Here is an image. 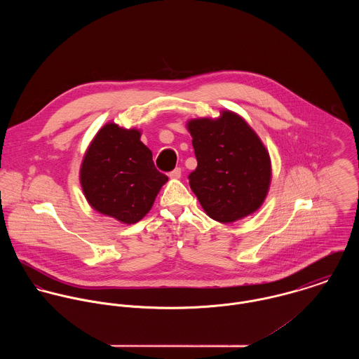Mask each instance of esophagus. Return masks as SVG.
<instances>
[{"label":"esophagus","mask_w":359,"mask_h":359,"mask_svg":"<svg viewBox=\"0 0 359 359\" xmlns=\"http://www.w3.org/2000/svg\"><path fill=\"white\" fill-rule=\"evenodd\" d=\"M181 174H182L181 168H175V170H172L168 175H170L171 180H180V178H181Z\"/></svg>","instance_id":"obj_1"}]
</instances>
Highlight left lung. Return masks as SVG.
Returning <instances> with one entry per match:
<instances>
[{
	"mask_svg": "<svg viewBox=\"0 0 359 359\" xmlns=\"http://www.w3.org/2000/svg\"><path fill=\"white\" fill-rule=\"evenodd\" d=\"M198 167L189 185L205 214L231 224L264 203L272 178L271 157L248 121L232 110L187 123Z\"/></svg>",
	"mask_w": 359,
	"mask_h": 359,
	"instance_id": "left-lung-1",
	"label": "left lung"
}]
</instances>
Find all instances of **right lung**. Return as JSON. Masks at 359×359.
Listing matches in <instances>:
<instances>
[{
	"label": "right lung",
	"mask_w": 359,
	"mask_h": 359,
	"mask_svg": "<svg viewBox=\"0 0 359 359\" xmlns=\"http://www.w3.org/2000/svg\"><path fill=\"white\" fill-rule=\"evenodd\" d=\"M167 175L156 170L141 130L109 121L87 148L81 167L83 194L95 211L121 224L141 221L152 208Z\"/></svg>",
	"instance_id": "obj_1"
}]
</instances>
